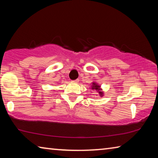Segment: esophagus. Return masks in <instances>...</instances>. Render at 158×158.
Listing matches in <instances>:
<instances>
[{
    "label": "esophagus",
    "instance_id": "obj_1",
    "mask_svg": "<svg viewBox=\"0 0 158 158\" xmlns=\"http://www.w3.org/2000/svg\"><path fill=\"white\" fill-rule=\"evenodd\" d=\"M79 81V80L78 79H76V80H74V81H73V82H74V83H78Z\"/></svg>",
    "mask_w": 158,
    "mask_h": 158
}]
</instances>
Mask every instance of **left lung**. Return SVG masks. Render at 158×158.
<instances>
[{"mask_svg":"<svg viewBox=\"0 0 158 158\" xmlns=\"http://www.w3.org/2000/svg\"><path fill=\"white\" fill-rule=\"evenodd\" d=\"M91 84H92V85H91V86H90V89H91V90H96V91L99 93V95H100V97H103L104 93L102 91V89H101V85H100L98 84V83H96L95 81L92 82Z\"/></svg>","mask_w":158,"mask_h":158,"instance_id":"8db88e82","label":"left lung"}]
</instances>
